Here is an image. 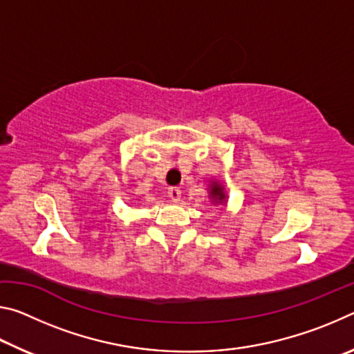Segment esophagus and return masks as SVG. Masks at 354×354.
I'll list each match as a JSON object with an SVG mask.
<instances>
[{
	"instance_id": "esophagus-1",
	"label": "esophagus",
	"mask_w": 354,
	"mask_h": 354,
	"mask_svg": "<svg viewBox=\"0 0 354 354\" xmlns=\"http://www.w3.org/2000/svg\"><path fill=\"white\" fill-rule=\"evenodd\" d=\"M169 196H170L173 201H179V198H181V189H179V187H170L169 189Z\"/></svg>"
}]
</instances>
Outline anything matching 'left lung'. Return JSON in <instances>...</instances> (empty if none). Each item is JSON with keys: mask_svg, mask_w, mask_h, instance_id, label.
Returning <instances> with one entry per match:
<instances>
[{"mask_svg": "<svg viewBox=\"0 0 354 354\" xmlns=\"http://www.w3.org/2000/svg\"><path fill=\"white\" fill-rule=\"evenodd\" d=\"M211 195L215 203H220L225 200V194H223V189H221V185L217 183H212V190H211Z\"/></svg>", "mask_w": 354, "mask_h": 354, "instance_id": "1", "label": "left lung"}]
</instances>
